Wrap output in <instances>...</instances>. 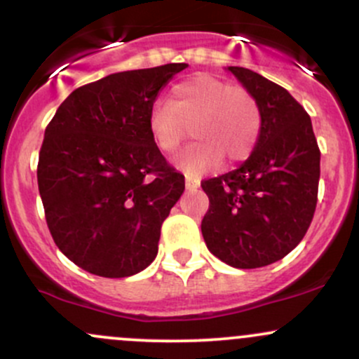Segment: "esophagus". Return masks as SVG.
I'll return each mask as SVG.
<instances>
[{"label":"esophagus","instance_id":"esophagus-1","mask_svg":"<svg viewBox=\"0 0 359 359\" xmlns=\"http://www.w3.org/2000/svg\"><path fill=\"white\" fill-rule=\"evenodd\" d=\"M201 185V180L199 177H192V175H185V187L189 189V191H196L197 187Z\"/></svg>","mask_w":359,"mask_h":359}]
</instances>
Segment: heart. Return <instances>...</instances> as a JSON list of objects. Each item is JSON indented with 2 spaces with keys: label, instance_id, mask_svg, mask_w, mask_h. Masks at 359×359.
Returning a JSON list of instances; mask_svg holds the SVG:
<instances>
[{
  "label": "heart",
  "instance_id": "obj_1",
  "mask_svg": "<svg viewBox=\"0 0 359 359\" xmlns=\"http://www.w3.org/2000/svg\"><path fill=\"white\" fill-rule=\"evenodd\" d=\"M191 126L192 138L177 156L185 174L201 175L221 163L245 160L257 145L262 116L257 101L246 90L208 74L179 82L170 90L168 102H155L148 128L156 148L174 154Z\"/></svg>",
  "mask_w": 359,
  "mask_h": 359
}]
</instances>
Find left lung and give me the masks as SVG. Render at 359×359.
<instances>
[{"label":"left lung","instance_id":"obj_1","mask_svg":"<svg viewBox=\"0 0 359 359\" xmlns=\"http://www.w3.org/2000/svg\"><path fill=\"white\" fill-rule=\"evenodd\" d=\"M257 101L262 130L236 170L204 180L201 231L208 250L234 269L278 262L306 236L317 204L320 151L306 109L287 89L245 67H228Z\"/></svg>","mask_w":359,"mask_h":359}]
</instances>
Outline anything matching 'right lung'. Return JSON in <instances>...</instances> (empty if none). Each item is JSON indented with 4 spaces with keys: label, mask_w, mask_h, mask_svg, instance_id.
<instances>
[{
    "label": "right lung",
    "mask_w": 359,
    "mask_h": 359,
    "mask_svg": "<svg viewBox=\"0 0 359 359\" xmlns=\"http://www.w3.org/2000/svg\"><path fill=\"white\" fill-rule=\"evenodd\" d=\"M187 64L109 74L72 90L45 130L39 191L59 250L82 270L131 277L158 253L184 175L160 154L148 116Z\"/></svg>",
    "instance_id": "right-lung-1"
}]
</instances>
